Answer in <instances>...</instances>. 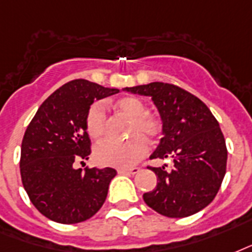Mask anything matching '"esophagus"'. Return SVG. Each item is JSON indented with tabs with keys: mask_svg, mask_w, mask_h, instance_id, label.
Masks as SVG:
<instances>
[{
	"mask_svg": "<svg viewBox=\"0 0 252 252\" xmlns=\"http://www.w3.org/2000/svg\"><path fill=\"white\" fill-rule=\"evenodd\" d=\"M138 172H139L138 167H132V168H118V173H122V175H135Z\"/></svg>",
	"mask_w": 252,
	"mask_h": 252,
	"instance_id": "1",
	"label": "esophagus"
}]
</instances>
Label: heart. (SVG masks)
Masks as SVG:
<instances>
[{
  "instance_id": "obj_1",
  "label": "heart",
  "mask_w": 252,
  "mask_h": 252,
  "mask_svg": "<svg viewBox=\"0 0 252 252\" xmlns=\"http://www.w3.org/2000/svg\"><path fill=\"white\" fill-rule=\"evenodd\" d=\"M114 108L120 113L131 118L128 125L126 142L104 140L95 146L94 159L101 165L108 167H131L146 157L148 143L146 138L155 140L163 134L161 121L151 113L143 101L134 95H125L114 102ZM88 134L93 139H99L106 132V110L102 102H94L87 113L85 118Z\"/></svg>"
}]
</instances>
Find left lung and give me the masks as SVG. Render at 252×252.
<instances>
[{
  "mask_svg": "<svg viewBox=\"0 0 252 252\" xmlns=\"http://www.w3.org/2000/svg\"><path fill=\"white\" fill-rule=\"evenodd\" d=\"M150 95L163 121V138L150 159L172 158L173 167H150L157 188L143 200L155 212L171 218L192 216L217 196L226 173L227 148L220 124L200 98L168 83L125 88Z\"/></svg>",
  "mask_w": 252,
  "mask_h": 252,
  "instance_id": "1",
  "label": "left lung"
}]
</instances>
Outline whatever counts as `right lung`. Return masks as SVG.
<instances>
[{"instance_id":"obj_1","label":"right lung","mask_w":252,"mask_h":252,"mask_svg":"<svg viewBox=\"0 0 252 252\" xmlns=\"http://www.w3.org/2000/svg\"><path fill=\"white\" fill-rule=\"evenodd\" d=\"M72 80L39 106L21 147V179L32 205L52 221L71 225L94 216L108 196L114 168H75L91 155L85 118L94 99L118 93Z\"/></svg>"}]
</instances>
